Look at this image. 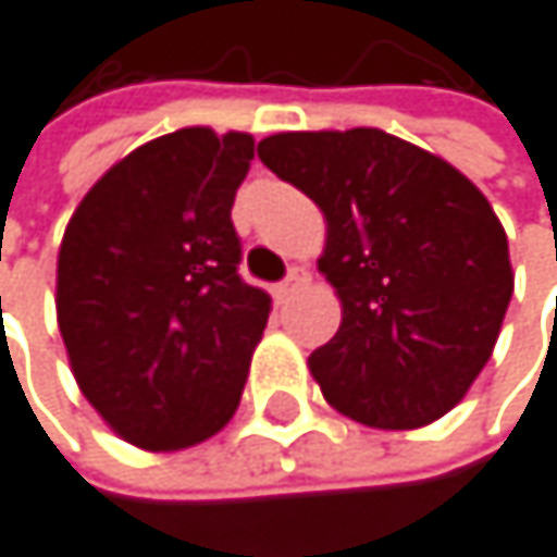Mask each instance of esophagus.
Masks as SVG:
<instances>
[{
  "label": "esophagus",
  "mask_w": 557,
  "mask_h": 557,
  "mask_svg": "<svg viewBox=\"0 0 557 557\" xmlns=\"http://www.w3.org/2000/svg\"><path fill=\"white\" fill-rule=\"evenodd\" d=\"M310 284V270L304 267V263H297V267H290V273H287V281L276 287V300H287L290 294H297L300 287H307Z\"/></svg>",
  "instance_id": "1"
}]
</instances>
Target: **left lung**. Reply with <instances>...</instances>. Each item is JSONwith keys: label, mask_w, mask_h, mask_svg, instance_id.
Segmentation results:
<instances>
[{"label": "left lung", "mask_w": 557, "mask_h": 557, "mask_svg": "<svg viewBox=\"0 0 557 557\" xmlns=\"http://www.w3.org/2000/svg\"><path fill=\"white\" fill-rule=\"evenodd\" d=\"M260 162L326 218L320 273L343 304L339 333L310 356L346 418L414 431L463 401L512 300L506 231L447 159L375 126L273 133Z\"/></svg>", "instance_id": "left-lung-1"}]
</instances>
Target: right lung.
<instances>
[{
  "mask_svg": "<svg viewBox=\"0 0 557 557\" xmlns=\"http://www.w3.org/2000/svg\"><path fill=\"white\" fill-rule=\"evenodd\" d=\"M250 133L185 126L143 143L81 198L58 250V330L94 411L169 454L237 411L270 297L240 281L234 191Z\"/></svg>",
  "mask_w": 557,
  "mask_h": 557,
  "instance_id": "obj_1",
  "label": "right lung"
}]
</instances>
